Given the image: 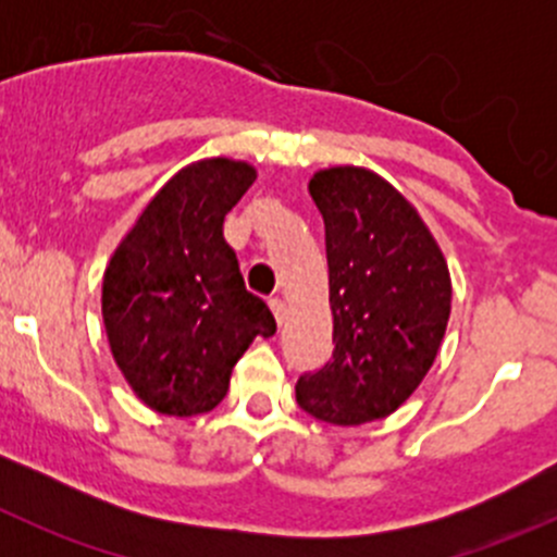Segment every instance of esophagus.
I'll return each instance as SVG.
<instances>
[{"mask_svg": "<svg viewBox=\"0 0 557 557\" xmlns=\"http://www.w3.org/2000/svg\"><path fill=\"white\" fill-rule=\"evenodd\" d=\"M269 307H272V312H274V318H277V323H283L285 314H288V307H285V301L280 299V296H272V299H269Z\"/></svg>", "mask_w": 557, "mask_h": 557, "instance_id": "1", "label": "esophagus"}]
</instances>
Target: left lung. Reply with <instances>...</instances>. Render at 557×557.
<instances>
[{
	"label": "left lung",
	"mask_w": 557,
	"mask_h": 557,
	"mask_svg": "<svg viewBox=\"0 0 557 557\" xmlns=\"http://www.w3.org/2000/svg\"><path fill=\"white\" fill-rule=\"evenodd\" d=\"M325 223L334 356L296 383L312 418L363 425L396 412L423 383L453 307L447 258L412 201L363 166L310 180Z\"/></svg>",
	"instance_id": "8db88e82"
}]
</instances>
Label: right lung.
Here are the masks:
<instances>
[{
    "label": "right lung",
    "mask_w": 557,
    "mask_h": 557,
    "mask_svg": "<svg viewBox=\"0 0 557 557\" xmlns=\"http://www.w3.org/2000/svg\"><path fill=\"white\" fill-rule=\"evenodd\" d=\"M252 180L256 166L223 156L183 166L107 263V342L126 383L156 412L215 409L250 342L277 331L223 239V221Z\"/></svg>",
    "instance_id": "add662e5"
}]
</instances>
